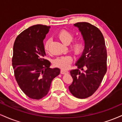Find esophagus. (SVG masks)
<instances>
[{
    "mask_svg": "<svg viewBox=\"0 0 122 122\" xmlns=\"http://www.w3.org/2000/svg\"><path fill=\"white\" fill-rule=\"evenodd\" d=\"M61 74H63V75H65V74H67L68 73V72L67 71H65V70H63V69H61Z\"/></svg>",
    "mask_w": 122,
    "mask_h": 122,
    "instance_id": "esophagus-1",
    "label": "esophagus"
}]
</instances>
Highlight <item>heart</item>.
Wrapping results in <instances>:
<instances>
[{
    "instance_id": "1",
    "label": "heart",
    "mask_w": 122,
    "mask_h": 122,
    "mask_svg": "<svg viewBox=\"0 0 122 122\" xmlns=\"http://www.w3.org/2000/svg\"><path fill=\"white\" fill-rule=\"evenodd\" d=\"M57 37L65 45L69 44L73 39V35L66 29H62V30H60L57 34ZM50 42L51 41L50 39H48L45 43L44 49L46 51H48ZM71 48L73 53L75 55H80L84 50L85 43L82 40L77 39V40L74 41L72 43ZM72 61L73 59L72 57L69 56L59 57L54 60L53 64L55 66L58 67V68L66 69L69 68V66L72 64Z\"/></svg>"
}]
</instances>
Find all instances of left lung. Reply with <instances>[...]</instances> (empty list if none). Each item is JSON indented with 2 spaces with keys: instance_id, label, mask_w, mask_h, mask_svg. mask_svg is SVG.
<instances>
[{
  "instance_id": "8db88e82",
  "label": "left lung",
  "mask_w": 122,
  "mask_h": 122,
  "mask_svg": "<svg viewBox=\"0 0 122 122\" xmlns=\"http://www.w3.org/2000/svg\"><path fill=\"white\" fill-rule=\"evenodd\" d=\"M79 29L85 41L81 57L76 64L78 69L71 71V93L79 99L92 96L97 91L107 72V53L100 30L88 22L74 24Z\"/></svg>"
}]
</instances>
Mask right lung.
Wrapping results in <instances>:
<instances>
[{
	"mask_svg": "<svg viewBox=\"0 0 122 122\" xmlns=\"http://www.w3.org/2000/svg\"><path fill=\"white\" fill-rule=\"evenodd\" d=\"M50 26L37 25L20 33L13 47L12 65L18 85L30 99H42L48 93L53 79L59 75V68H50L45 59L43 41Z\"/></svg>",
	"mask_w": 122,
	"mask_h": 122,
	"instance_id": "add662e5",
	"label": "right lung"
}]
</instances>
